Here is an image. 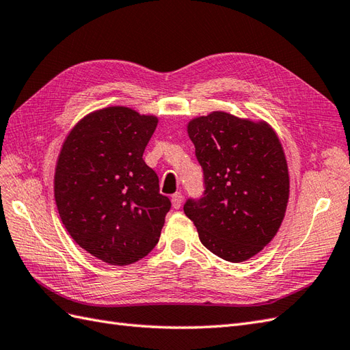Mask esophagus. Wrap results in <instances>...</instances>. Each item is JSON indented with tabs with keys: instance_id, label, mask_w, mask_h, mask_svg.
<instances>
[{
	"instance_id": "34e87169",
	"label": "esophagus",
	"mask_w": 350,
	"mask_h": 350,
	"mask_svg": "<svg viewBox=\"0 0 350 350\" xmlns=\"http://www.w3.org/2000/svg\"><path fill=\"white\" fill-rule=\"evenodd\" d=\"M182 202H183V195L180 192H176L174 195H172V204L174 208H180Z\"/></svg>"
}]
</instances>
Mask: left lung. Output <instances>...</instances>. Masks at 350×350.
<instances>
[{"label":"left lung","instance_id":"8db88e82","mask_svg":"<svg viewBox=\"0 0 350 350\" xmlns=\"http://www.w3.org/2000/svg\"><path fill=\"white\" fill-rule=\"evenodd\" d=\"M204 172V196L187 200L185 214L213 254L232 263L271 243L290 196L288 165L280 137L265 121L214 111L187 124Z\"/></svg>","mask_w":350,"mask_h":350}]
</instances>
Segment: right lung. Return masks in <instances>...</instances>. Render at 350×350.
I'll use <instances>...</instances> for the list:
<instances>
[{
	"label": "right lung",
	"mask_w": 350,
	"mask_h": 350,
	"mask_svg": "<svg viewBox=\"0 0 350 350\" xmlns=\"http://www.w3.org/2000/svg\"><path fill=\"white\" fill-rule=\"evenodd\" d=\"M158 118L109 106L79 120L56 164L55 198L69 235L113 266L140 260L154 248L172 202L143 161Z\"/></svg>",
	"instance_id": "1"
}]
</instances>
